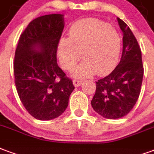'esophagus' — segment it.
Segmentation results:
<instances>
[{
	"instance_id": "1",
	"label": "esophagus",
	"mask_w": 154,
	"mask_h": 154,
	"mask_svg": "<svg viewBox=\"0 0 154 154\" xmlns=\"http://www.w3.org/2000/svg\"><path fill=\"white\" fill-rule=\"evenodd\" d=\"M82 80L81 79H74L73 80V84H74V85L75 86V87H78V86H79V85H81L82 84Z\"/></svg>"
}]
</instances>
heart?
<instances>
[{
	"label": "heart",
	"mask_w": 154,
	"mask_h": 154,
	"mask_svg": "<svg viewBox=\"0 0 154 154\" xmlns=\"http://www.w3.org/2000/svg\"><path fill=\"white\" fill-rule=\"evenodd\" d=\"M122 50V38L107 23L97 20L77 22L69 29L68 39H60L57 53L64 69H72L81 57L85 60L76 66L73 75L85 78L105 74L115 67Z\"/></svg>",
	"instance_id": "b5f03b06"
}]
</instances>
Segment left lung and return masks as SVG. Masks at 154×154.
<instances>
[{
  "label": "left lung",
  "mask_w": 154,
  "mask_h": 154,
  "mask_svg": "<svg viewBox=\"0 0 154 154\" xmlns=\"http://www.w3.org/2000/svg\"><path fill=\"white\" fill-rule=\"evenodd\" d=\"M123 32L121 61L106 77L96 82V92L91 105L99 115L118 119L131 112L140 94L143 76L142 55L139 43L131 29L117 18Z\"/></svg>",
  "instance_id": "8db88e82"
}]
</instances>
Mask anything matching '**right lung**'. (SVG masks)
Masks as SVG:
<instances>
[{
    "label": "right lung",
    "instance_id": "right-lung-1",
    "mask_svg": "<svg viewBox=\"0 0 154 154\" xmlns=\"http://www.w3.org/2000/svg\"><path fill=\"white\" fill-rule=\"evenodd\" d=\"M63 16L51 14L32 20L20 35L15 50L14 75L18 95L28 112L41 121L61 115L75 88L57 62Z\"/></svg>",
    "mask_w": 154,
    "mask_h": 154
}]
</instances>
